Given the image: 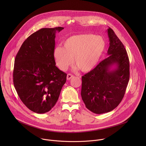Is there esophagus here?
I'll list each match as a JSON object with an SVG mask.
<instances>
[{
    "instance_id": "obj_1",
    "label": "esophagus",
    "mask_w": 146,
    "mask_h": 146,
    "mask_svg": "<svg viewBox=\"0 0 146 146\" xmlns=\"http://www.w3.org/2000/svg\"><path fill=\"white\" fill-rule=\"evenodd\" d=\"M74 77V76L73 75V74H70V73H69V74H68V75H67V80H70L72 78H73Z\"/></svg>"
}]
</instances>
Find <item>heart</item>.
Segmentation results:
<instances>
[{"label":"heart","mask_w":146,"mask_h":146,"mask_svg":"<svg viewBox=\"0 0 146 146\" xmlns=\"http://www.w3.org/2000/svg\"><path fill=\"white\" fill-rule=\"evenodd\" d=\"M105 45V40L100 36H73L66 39L64 47L60 46L56 47L54 56L58 66L62 70L67 69L74 58V64L79 70L88 72L97 64Z\"/></svg>","instance_id":"obj_1"}]
</instances>
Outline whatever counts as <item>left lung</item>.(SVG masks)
<instances>
[{
    "instance_id": "8db88e82",
    "label": "left lung",
    "mask_w": 146,
    "mask_h": 146,
    "mask_svg": "<svg viewBox=\"0 0 146 146\" xmlns=\"http://www.w3.org/2000/svg\"><path fill=\"white\" fill-rule=\"evenodd\" d=\"M108 33L109 56L82 76L81 95L86 108L95 114L109 112L123 98L129 80V60L127 52L112 29ZM115 64L117 68L110 70Z\"/></svg>"
}]
</instances>
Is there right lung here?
I'll use <instances>...</instances> for the list:
<instances>
[{
  "label": "right lung",
  "mask_w": 146,
  "mask_h": 146,
  "mask_svg": "<svg viewBox=\"0 0 146 146\" xmlns=\"http://www.w3.org/2000/svg\"><path fill=\"white\" fill-rule=\"evenodd\" d=\"M63 27L42 28L29 36L14 60L13 82L20 99L31 111L42 114L56 104L67 74L56 66L54 52L56 31Z\"/></svg>",
  "instance_id": "obj_1"
}]
</instances>
